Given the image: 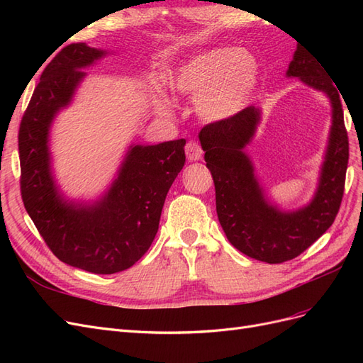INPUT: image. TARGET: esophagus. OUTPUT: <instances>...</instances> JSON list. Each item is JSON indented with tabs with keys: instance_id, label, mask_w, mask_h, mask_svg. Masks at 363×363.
I'll use <instances>...</instances> for the list:
<instances>
[{
	"instance_id": "esophagus-1",
	"label": "esophagus",
	"mask_w": 363,
	"mask_h": 363,
	"mask_svg": "<svg viewBox=\"0 0 363 363\" xmlns=\"http://www.w3.org/2000/svg\"><path fill=\"white\" fill-rule=\"evenodd\" d=\"M203 156V148L199 144V142L191 140L186 144V157H188L189 162H195V160H200Z\"/></svg>"
}]
</instances>
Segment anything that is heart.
I'll list each match as a JSON object with an SVG mask.
<instances>
[{
    "label": "heart",
    "mask_w": 363,
    "mask_h": 363,
    "mask_svg": "<svg viewBox=\"0 0 363 363\" xmlns=\"http://www.w3.org/2000/svg\"><path fill=\"white\" fill-rule=\"evenodd\" d=\"M259 80L256 59L239 48H216L199 54L168 77L174 92L196 98V112L206 121L238 113Z\"/></svg>",
    "instance_id": "heart-1"
}]
</instances>
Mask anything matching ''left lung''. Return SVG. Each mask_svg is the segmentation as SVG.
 <instances>
[{
    "label": "left lung",
    "instance_id": "left-lung-1",
    "mask_svg": "<svg viewBox=\"0 0 363 363\" xmlns=\"http://www.w3.org/2000/svg\"><path fill=\"white\" fill-rule=\"evenodd\" d=\"M288 77L324 92L332 103L330 138L313 200L298 211L283 212L272 206L255 175L244 148L255 136L260 111H244L201 128L200 142L206 167L212 172L216 213L227 239L235 248L267 263H283L300 256L335 221L342 201L348 164V136L342 101L325 69L306 48L296 47Z\"/></svg>",
    "mask_w": 363,
    "mask_h": 363
}]
</instances>
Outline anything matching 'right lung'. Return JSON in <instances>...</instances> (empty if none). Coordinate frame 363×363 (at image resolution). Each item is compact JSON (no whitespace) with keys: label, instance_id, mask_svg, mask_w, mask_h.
<instances>
[{"label":"right lung","instance_id":"obj_1","mask_svg":"<svg viewBox=\"0 0 363 363\" xmlns=\"http://www.w3.org/2000/svg\"><path fill=\"white\" fill-rule=\"evenodd\" d=\"M106 51L69 43L40 75L19 125L21 195L26 211L52 255L94 274L124 271L145 255L159 230L172 182L182 171L184 139L131 145L103 199L75 204L60 195L48 148L54 116L67 107L91 67Z\"/></svg>","mask_w":363,"mask_h":363}]
</instances>
